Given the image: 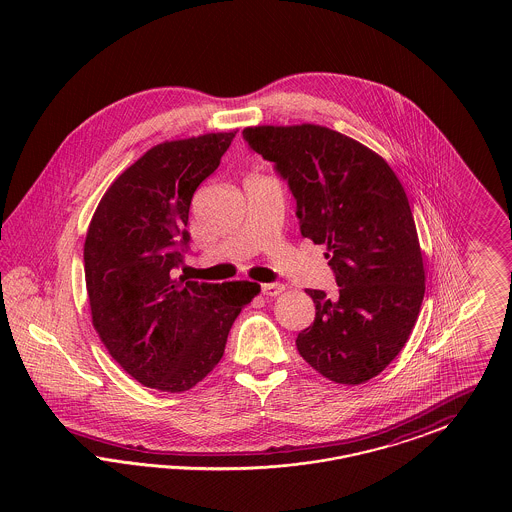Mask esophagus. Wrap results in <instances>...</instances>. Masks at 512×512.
Instances as JSON below:
<instances>
[{
	"instance_id": "34e87169",
	"label": "esophagus",
	"mask_w": 512,
	"mask_h": 512,
	"mask_svg": "<svg viewBox=\"0 0 512 512\" xmlns=\"http://www.w3.org/2000/svg\"><path fill=\"white\" fill-rule=\"evenodd\" d=\"M284 290H286L284 284H263V293L270 295V297H276V295H280Z\"/></svg>"
}]
</instances>
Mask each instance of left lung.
<instances>
[{
    "instance_id": "1",
    "label": "left lung",
    "mask_w": 512,
    "mask_h": 512,
    "mask_svg": "<svg viewBox=\"0 0 512 512\" xmlns=\"http://www.w3.org/2000/svg\"><path fill=\"white\" fill-rule=\"evenodd\" d=\"M244 140L288 180L301 236L326 245L340 286L305 290L317 315L297 351L336 384H365L405 347L426 290L407 194L378 153L326 126H247Z\"/></svg>"
}]
</instances>
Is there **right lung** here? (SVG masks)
<instances>
[{
  "instance_id": "obj_1",
  "label": "right lung",
  "mask_w": 512,
  "mask_h": 512,
  "mask_svg": "<svg viewBox=\"0 0 512 512\" xmlns=\"http://www.w3.org/2000/svg\"><path fill=\"white\" fill-rule=\"evenodd\" d=\"M234 132L151 147L109 186L84 242L92 324L109 355L140 384L180 393L219 365L255 282L176 278L190 203L217 171Z\"/></svg>"
}]
</instances>
